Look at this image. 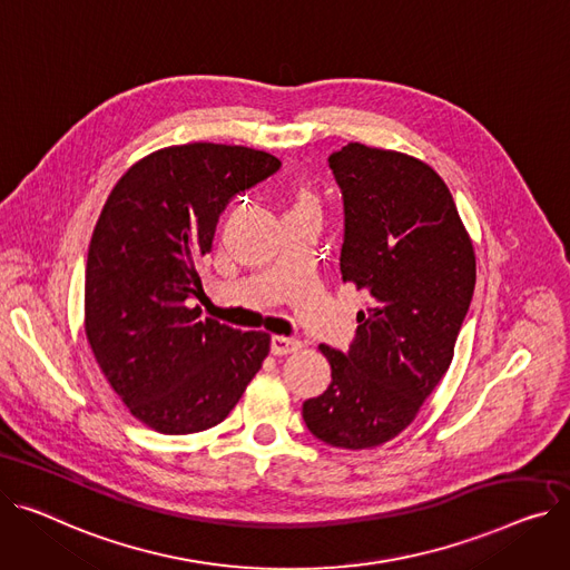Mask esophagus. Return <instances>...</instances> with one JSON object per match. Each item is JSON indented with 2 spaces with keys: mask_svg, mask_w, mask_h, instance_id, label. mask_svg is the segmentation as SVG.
<instances>
[{
  "mask_svg": "<svg viewBox=\"0 0 570 570\" xmlns=\"http://www.w3.org/2000/svg\"><path fill=\"white\" fill-rule=\"evenodd\" d=\"M302 348V344L297 338H291V336H273L271 338V351L273 355H291V353H297Z\"/></svg>",
  "mask_w": 570,
  "mask_h": 570,
  "instance_id": "34e87169",
  "label": "esophagus"
}]
</instances>
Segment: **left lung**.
<instances>
[{"mask_svg":"<svg viewBox=\"0 0 570 570\" xmlns=\"http://www.w3.org/2000/svg\"><path fill=\"white\" fill-rule=\"evenodd\" d=\"M344 197L341 277L371 293L348 353L321 344L330 387L302 403L325 444L371 449L405 431L442 381L476 258L444 180L422 160L351 141L330 156Z\"/></svg>","mask_w":570,"mask_h":570,"instance_id":"left-lung-1","label":"left lung"}]
</instances>
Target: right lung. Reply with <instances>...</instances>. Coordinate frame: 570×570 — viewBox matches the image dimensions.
I'll list each match as a JSON object with an SVG mask.
<instances>
[{"label": "right lung", "mask_w": 570, "mask_h": 570, "mask_svg": "<svg viewBox=\"0 0 570 570\" xmlns=\"http://www.w3.org/2000/svg\"><path fill=\"white\" fill-rule=\"evenodd\" d=\"M279 167L247 146H167L135 163L102 206L85 332L111 390L158 433L217 426L268 357L271 334L202 318L189 299L202 293L197 268L226 204Z\"/></svg>", "instance_id": "add662e5"}]
</instances>
